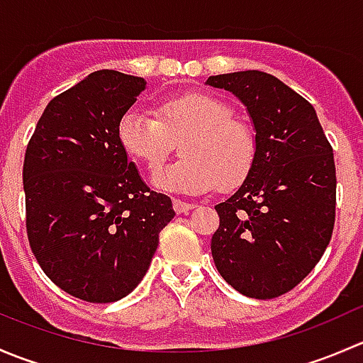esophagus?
Listing matches in <instances>:
<instances>
[{
    "label": "esophagus",
    "mask_w": 363,
    "mask_h": 363,
    "mask_svg": "<svg viewBox=\"0 0 363 363\" xmlns=\"http://www.w3.org/2000/svg\"><path fill=\"white\" fill-rule=\"evenodd\" d=\"M193 207H195L193 203H186L182 202V200H174V211L177 212V214H188Z\"/></svg>",
    "instance_id": "obj_1"
}]
</instances>
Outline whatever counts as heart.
<instances>
[{
    "instance_id": "obj_1",
    "label": "heart",
    "mask_w": 363,
    "mask_h": 363,
    "mask_svg": "<svg viewBox=\"0 0 363 363\" xmlns=\"http://www.w3.org/2000/svg\"><path fill=\"white\" fill-rule=\"evenodd\" d=\"M156 116L138 107L128 108L117 123V140L133 160L155 168L167 158L174 138L182 158L158 168L151 182L167 193L199 195L214 188H235L246 179L256 158L255 133L235 119L226 101L207 93L168 98Z\"/></svg>"
}]
</instances>
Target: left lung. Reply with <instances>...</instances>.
<instances>
[{
  "instance_id": "8db88e82",
  "label": "left lung",
  "mask_w": 363,
  "mask_h": 363,
  "mask_svg": "<svg viewBox=\"0 0 363 363\" xmlns=\"http://www.w3.org/2000/svg\"><path fill=\"white\" fill-rule=\"evenodd\" d=\"M246 107L256 158L233 195L216 205L211 251L223 279L251 298L295 288L330 242L335 221L334 151L313 105L258 69L212 75Z\"/></svg>"
}]
</instances>
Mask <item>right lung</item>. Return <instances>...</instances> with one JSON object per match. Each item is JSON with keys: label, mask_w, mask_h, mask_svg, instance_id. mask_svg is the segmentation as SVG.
<instances>
[{"label": "right lung", "mask_w": 363, "mask_h": 363, "mask_svg": "<svg viewBox=\"0 0 363 363\" xmlns=\"http://www.w3.org/2000/svg\"><path fill=\"white\" fill-rule=\"evenodd\" d=\"M147 82L100 69L47 105L26 149V226L54 284L107 303L147 272L172 200L151 191L117 140L121 116Z\"/></svg>", "instance_id": "add662e5"}]
</instances>
